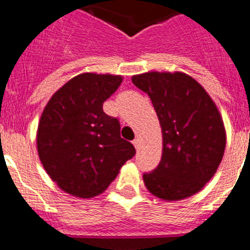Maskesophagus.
Instances as JSON below:
<instances>
[{
  "label": "esophagus",
  "instance_id": "esophagus-1",
  "mask_svg": "<svg viewBox=\"0 0 250 250\" xmlns=\"http://www.w3.org/2000/svg\"><path fill=\"white\" fill-rule=\"evenodd\" d=\"M132 144H134L135 149H139V145H140V140H139V139H134V141H132Z\"/></svg>",
  "mask_w": 250,
  "mask_h": 250
}]
</instances>
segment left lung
I'll use <instances>...</instances> for the list:
<instances>
[{"mask_svg": "<svg viewBox=\"0 0 250 250\" xmlns=\"http://www.w3.org/2000/svg\"><path fill=\"white\" fill-rule=\"evenodd\" d=\"M132 83L151 100L163 132V154L145 173V187L164 200H182L207 184L224 155L225 129L204 87L183 72H145Z\"/></svg>", "mask_w": 250, "mask_h": 250, "instance_id": "left-lung-1", "label": "left lung"}]
</instances>
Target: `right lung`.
Listing matches in <instances>:
<instances>
[{
    "label": "right lung",
    "mask_w": 250,
    "mask_h": 250,
    "mask_svg": "<svg viewBox=\"0 0 250 250\" xmlns=\"http://www.w3.org/2000/svg\"><path fill=\"white\" fill-rule=\"evenodd\" d=\"M121 81L118 75H77L43 109L37 151L46 173L66 193L83 199L99 195L135 155L134 145L120 136L118 119L103 110Z\"/></svg>",
    "instance_id": "1"
}]
</instances>
